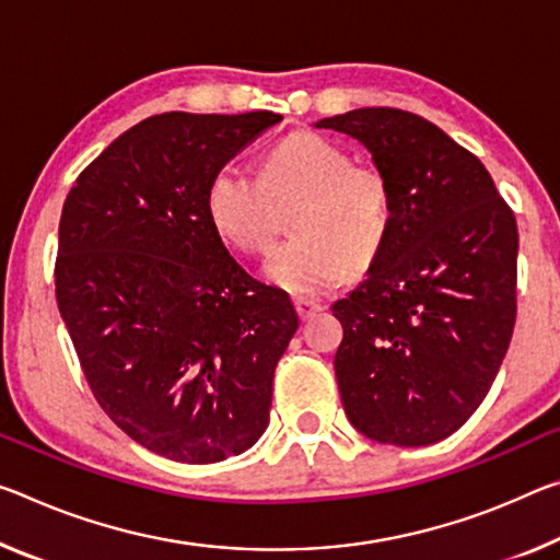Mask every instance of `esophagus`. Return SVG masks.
Segmentation results:
<instances>
[{
	"label": "esophagus",
	"instance_id": "34e87169",
	"mask_svg": "<svg viewBox=\"0 0 560 560\" xmlns=\"http://www.w3.org/2000/svg\"><path fill=\"white\" fill-rule=\"evenodd\" d=\"M294 306H296V314L301 316V318H308V316H314V314H318V312H324V304L322 301H316V299H294Z\"/></svg>",
	"mask_w": 560,
	"mask_h": 560
}]
</instances>
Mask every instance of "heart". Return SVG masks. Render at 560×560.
<instances>
[{
  "mask_svg": "<svg viewBox=\"0 0 560 560\" xmlns=\"http://www.w3.org/2000/svg\"><path fill=\"white\" fill-rule=\"evenodd\" d=\"M209 224L242 254H261L291 214L294 238L266 261V279L296 296H316L376 259L392 232L394 189L376 164L314 131L277 141L259 176L219 166L203 194Z\"/></svg>",
  "mask_w": 560,
  "mask_h": 560,
  "instance_id": "1",
  "label": "heart"
}]
</instances>
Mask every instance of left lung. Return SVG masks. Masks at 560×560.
Listing matches in <instances>:
<instances>
[{
    "label": "left lung",
    "mask_w": 560,
    "mask_h": 560,
    "mask_svg": "<svg viewBox=\"0 0 560 560\" xmlns=\"http://www.w3.org/2000/svg\"><path fill=\"white\" fill-rule=\"evenodd\" d=\"M316 127L359 139L394 189L384 248L334 304L346 416L378 443L429 446L471 419L509 351L516 217L478 156L419 114L366 106Z\"/></svg>",
    "instance_id": "8db88e82"
}]
</instances>
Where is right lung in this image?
<instances>
[{"mask_svg":"<svg viewBox=\"0 0 560 560\" xmlns=\"http://www.w3.org/2000/svg\"><path fill=\"white\" fill-rule=\"evenodd\" d=\"M279 121L156 114L114 139L61 209L57 304L86 384L129 439L182 464L254 446L299 328L287 291L229 254L203 207L211 174Z\"/></svg>","mask_w":560,"mask_h":560,"instance_id":"add662e5","label":"right lung"}]
</instances>
